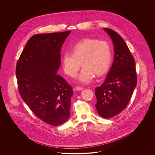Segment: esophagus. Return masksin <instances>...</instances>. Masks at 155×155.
Listing matches in <instances>:
<instances>
[{
    "label": "esophagus",
    "instance_id": "34e87169",
    "mask_svg": "<svg viewBox=\"0 0 155 155\" xmlns=\"http://www.w3.org/2000/svg\"><path fill=\"white\" fill-rule=\"evenodd\" d=\"M75 89H76V90H77V91H81V90H82V89H84V88H83V87H76Z\"/></svg>",
    "mask_w": 155,
    "mask_h": 155
}]
</instances>
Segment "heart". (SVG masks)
<instances>
[{
  "label": "heart",
  "mask_w": 155,
  "mask_h": 155,
  "mask_svg": "<svg viewBox=\"0 0 155 155\" xmlns=\"http://www.w3.org/2000/svg\"><path fill=\"white\" fill-rule=\"evenodd\" d=\"M111 59V49L107 42L84 39L72 47L71 53H64L62 63L64 73L69 76L74 77L81 63L83 67L78 80L87 84L93 79L95 74L101 76L107 71Z\"/></svg>",
  "instance_id": "obj_1"
}]
</instances>
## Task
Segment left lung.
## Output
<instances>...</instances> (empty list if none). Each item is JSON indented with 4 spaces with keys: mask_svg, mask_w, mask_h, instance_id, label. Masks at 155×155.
Segmentation results:
<instances>
[{
    "mask_svg": "<svg viewBox=\"0 0 155 155\" xmlns=\"http://www.w3.org/2000/svg\"><path fill=\"white\" fill-rule=\"evenodd\" d=\"M114 45V57L103 84L95 88V108L103 118H110L127 106L137 83L135 62L123 38L116 31L104 28Z\"/></svg>",
    "mask_w": 155,
    "mask_h": 155,
    "instance_id": "left-lung-1",
    "label": "left lung"
}]
</instances>
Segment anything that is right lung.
<instances>
[{
	"mask_svg": "<svg viewBox=\"0 0 155 155\" xmlns=\"http://www.w3.org/2000/svg\"><path fill=\"white\" fill-rule=\"evenodd\" d=\"M70 32L33 35L16 66L22 100L38 118L52 126L64 124L70 116L73 91L57 73L61 64V48Z\"/></svg>",
	"mask_w": 155,
	"mask_h": 155,
	"instance_id": "right-lung-1",
	"label": "right lung"
}]
</instances>
